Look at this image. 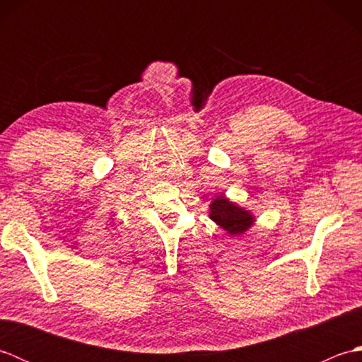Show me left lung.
Returning <instances> with one entry per match:
<instances>
[{
	"mask_svg": "<svg viewBox=\"0 0 362 362\" xmlns=\"http://www.w3.org/2000/svg\"><path fill=\"white\" fill-rule=\"evenodd\" d=\"M210 218L228 235H241L253 224V214L232 204L226 197H216L210 204Z\"/></svg>",
	"mask_w": 362,
	"mask_h": 362,
	"instance_id": "left-lung-1",
	"label": "left lung"
}]
</instances>
